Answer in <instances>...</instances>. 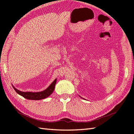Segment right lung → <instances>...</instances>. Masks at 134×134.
I'll return each mask as SVG.
<instances>
[{
    "instance_id": "right-lung-1",
    "label": "right lung",
    "mask_w": 134,
    "mask_h": 134,
    "mask_svg": "<svg viewBox=\"0 0 134 134\" xmlns=\"http://www.w3.org/2000/svg\"><path fill=\"white\" fill-rule=\"evenodd\" d=\"M56 81L57 79L55 80L46 90L40 92H34V93L33 92H24L17 90L16 89L15 91L19 94L22 96L23 97L28 99V100H39L47 97L53 93L54 90Z\"/></svg>"
}]
</instances>
